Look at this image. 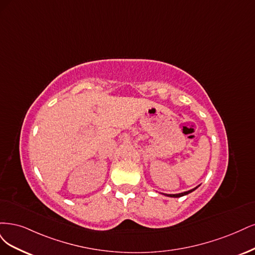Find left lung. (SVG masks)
Wrapping results in <instances>:
<instances>
[{
    "instance_id": "8db88e82",
    "label": "left lung",
    "mask_w": 255,
    "mask_h": 255,
    "mask_svg": "<svg viewBox=\"0 0 255 255\" xmlns=\"http://www.w3.org/2000/svg\"><path fill=\"white\" fill-rule=\"evenodd\" d=\"M199 186V185H198ZM197 186V187H198ZM197 187H195V188H193V190H190V191H187V192H183V193H180V194H164L165 196H167V197H175V198H178V197H182V196H184V195H187V194H190V193H192V192H194Z\"/></svg>"
}]
</instances>
